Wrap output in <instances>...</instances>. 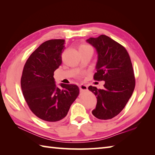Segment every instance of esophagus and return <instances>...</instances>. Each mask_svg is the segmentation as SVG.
I'll list each match as a JSON object with an SVG mask.
<instances>
[{
  "label": "esophagus",
  "instance_id": "esophagus-1",
  "mask_svg": "<svg viewBox=\"0 0 155 155\" xmlns=\"http://www.w3.org/2000/svg\"><path fill=\"white\" fill-rule=\"evenodd\" d=\"M79 88H80L81 91H87L88 89V87H87V85L83 84H81L79 85Z\"/></svg>",
  "mask_w": 155,
  "mask_h": 155
}]
</instances>
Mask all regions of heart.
<instances>
[{"label": "heart", "instance_id": "b5f03b06", "mask_svg": "<svg viewBox=\"0 0 155 155\" xmlns=\"http://www.w3.org/2000/svg\"><path fill=\"white\" fill-rule=\"evenodd\" d=\"M78 51H79L80 53H83V52H93V48H92L91 45L87 43H82L80 45L79 47H78Z\"/></svg>", "mask_w": 155, "mask_h": 155}]
</instances>
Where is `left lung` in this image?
Listing matches in <instances>:
<instances>
[{
  "instance_id": "left-lung-1",
  "label": "left lung",
  "mask_w": 155,
  "mask_h": 155,
  "mask_svg": "<svg viewBox=\"0 0 155 155\" xmlns=\"http://www.w3.org/2000/svg\"><path fill=\"white\" fill-rule=\"evenodd\" d=\"M87 41L98 54L94 79L104 81L103 89L88 87L97 99L92 113L98 119H111L123 110L135 87L132 62L126 48L106 35L91 37Z\"/></svg>"
}]
</instances>
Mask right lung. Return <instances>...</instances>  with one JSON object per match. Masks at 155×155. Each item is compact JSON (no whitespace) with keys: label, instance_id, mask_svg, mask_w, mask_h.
<instances>
[{"label":"right lung","instance_id":"1","mask_svg":"<svg viewBox=\"0 0 155 155\" xmlns=\"http://www.w3.org/2000/svg\"><path fill=\"white\" fill-rule=\"evenodd\" d=\"M64 39H52L41 44L24 66L21 80L23 96L31 110L48 123L64 118L79 94L75 84H55L54 72L62 63Z\"/></svg>","mask_w":155,"mask_h":155}]
</instances>
